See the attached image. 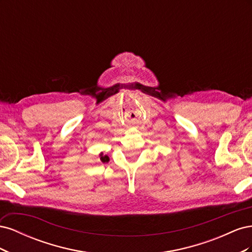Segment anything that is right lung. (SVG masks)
Returning a JSON list of instances; mask_svg holds the SVG:
<instances>
[{"instance_id":"1","label":"right lung","mask_w":252,"mask_h":252,"mask_svg":"<svg viewBox=\"0 0 252 252\" xmlns=\"http://www.w3.org/2000/svg\"><path fill=\"white\" fill-rule=\"evenodd\" d=\"M100 159H101L102 163H108V162H109V158H108L107 156H106V155L104 156L103 154L100 155Z\"/></svg>"}]
</instances>
